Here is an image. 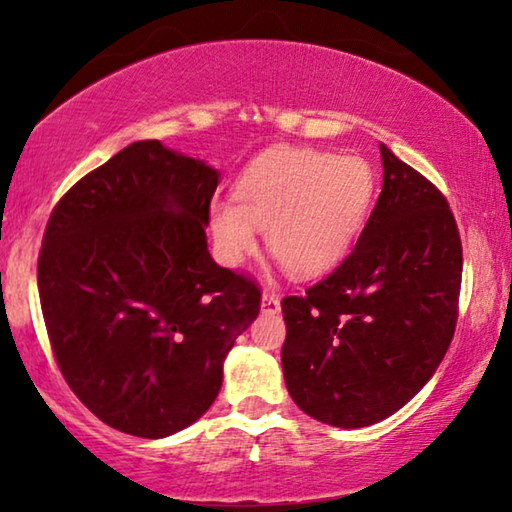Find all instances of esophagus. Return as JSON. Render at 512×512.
Here are the masks:
<instances>
[{
  "label": "esophagus",
  "mask_w": 512,
  "mask_h": 512,
  "mask_svg": "<svg viewBox=\"0 0 512 512\" xmlns=\"http://www.w3.org/2000/svg\"><path fill=\"white\" fill-rule=\"evenodd\" d=\"M279 310V298L272 291L263 293V312H277Z\"/></svg>",
  "instance_id": "1"
}]
</instances>
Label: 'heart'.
Wrapping results in <instances>:
<instances>
[{"instance_id": "1", "label": "heart", "mask_w": 512, "mask_h": 512, "mask_svg": "<svg viewBox=\"0 0 512 512\" xmlns=\"http://www.w3.org/2000/svg\"><path fill=\"white\" fill-rule=\"evenodd\" d=\"M375 170L356 153L279 149L256 158L235 184V200L209 205L216 251L240 265L265 228L270 254L293 275L333 270L366 226L375 198Z\"/></svg>"}]
</instances>
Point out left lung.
<instances>
[{"label":"left lung","mask_w":512,"mask_h":512,"mask_svg":"<svg viewBox=\"0 0 512 512\" xmlns=\"http://www.w3.org/2000/svg\"><path fill=\"white\" fill-rule=\"evenodd\" d=\"M382 193L345 261L282 300V368L296 405L359 429L403 408L454 338L461 237L445 195L380 144Z\"/></svg>","instance_id":"8db88e82"}]
</instances>
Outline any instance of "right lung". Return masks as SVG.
<instances>
[{
  "instance_id": "right-lung-1",
  "label": "right lung",
  "mask_w": 512,
  "mask_h": 512,
  "mask_svg": "<svg viewBox=\"0 0 512 512\" xmlns=\"http://www.w3.org/2000/svg\"><path fill=\"white\" fill-rule=\"evenodd\" d=\"M219 172L135 142L53 207L37 282L53 356L111 429L163 438L205 415L223 359L261 312L256 279L221 268L205 226Z\"/></svg>"
}]
</instances>
